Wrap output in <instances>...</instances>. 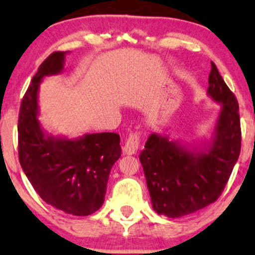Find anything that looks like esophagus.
<instances>
[{
    "label": "esophagus",
    "instance_id": "esophagus-1",
    "mask_svg": "<svg viewBox=\"0 0 255 255\" xmlns=\"http://www.w3.org/2000/svg\"><path fill=\"white\" fill-rule=\"evenodd\" d=\"M138 147H139V133L135 132V133H131L128 135V138L125 141V145L123 147V151L125 154H134L137 152Z\"/></svg>",
    "mask_w": 255,
    "mask_h": 255
}]
</instances>
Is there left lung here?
<instances>
[{
    "label": "left lung",
    "mask_w": 255,
    "mask_h": 255,
    "mask_svg": "<svg viewBox=\"0 0 255 255\" xmlns=\"http://www.w3.org/2000/svg\"><path fill=\"white\" fill-rule=\"evenodd\" d=\"M207 96L220 104L210 137L188 144L153 132L139 154L152 207L161 216L180 218L214 203L239 158V105L213 62Z\"/></svg>",
    "instance_id": "obj_1"
}]
</instances>
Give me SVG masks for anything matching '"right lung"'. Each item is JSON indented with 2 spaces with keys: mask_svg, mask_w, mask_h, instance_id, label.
I'll return each instance as SVG.
<instances>
[{
  "mask_svg": "<svg viewBox=\"0 0 255 255\" xmlns=\"http://www.w3.org/2000/svg\"><path fill=\"white\" fill-rule=\"evenodd\" d=\"M69 51L51 54L39 65L22 99L18 157L22 170L45 203L72 216H90L104 203L109 174L122 154L120 134L85 133L77 138L48 133L38 121L43 79L59 75Z\"/></svg>",
  "mask_w": 255,
  "mask_h": 255,
  "instance_id": "obj_1",
  "label": "right lung"
}]
</instances>
